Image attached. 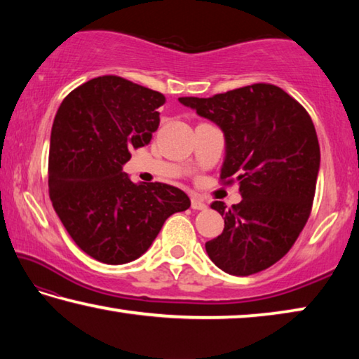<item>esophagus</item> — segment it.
<instances>
[{
    "label": "esophagus",
    "mask_w": 359,
    "mask_h": 359,
    "mask_svg": "<svg viewBox=\"0 0 359 359\" xmlns=\"http://www.w3.org/2000/svg\"><path fill=\"white\" fill-rule=\"evenodd\" d=\"M191 209L194 210H205L208 209V205L203 201V199H199L198 196H193L191 198Z\"/></svg>",
    "instance_id": "1"
}]
</instances>
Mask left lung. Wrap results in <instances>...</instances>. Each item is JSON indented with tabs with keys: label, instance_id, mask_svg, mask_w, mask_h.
Segmentation results:
<instances>
[{
	"label": "left lung",
	"instance_id": "obj_1",
	"mask_svg": "<svg viewBox=\"0 0 359 359\" xmlns=\"http://www.w3.org/2000/svg\"><path fill=\"white\" fill-rule=\"evenodd\" d=\"M224 133L220 180H239L242 201L224 217L218 238L205 242L215 266L231 276L264 271L290 252L311 215L320 144L311 115L280 87L253 83L210 98H179Z\"/></svg>",
	"mask_w": 359,
	"mask_h": 359
}]
</instances>
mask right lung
<instances>
[{"instance_id": "add662e5", "label": "right lung", "mask_w": 359, "mask_h": 359, "mask_svg": "<svg viewBox=\"0 0 359 359\" xmlns=\"http://www.w3.org/2000/svg\"><path fill=\"white\" fill-rule=\"evenodd\" d=\"M165 95L118 76L72 90L60 104L48 150V194L77 247L106 264L147 252L163 223L190 208L168 184H133L121 168L160 125Z\"/></svg>"}]
</instances>
